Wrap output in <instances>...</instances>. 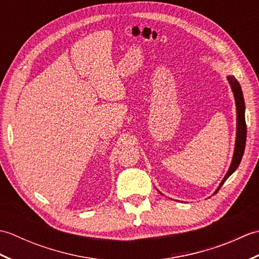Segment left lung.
Listing matches in <instances>:
<instances>
[{"mask_svg":"<svg viewBox=\"0 0 259 259\" xmlns=\"http://www.w3.org/2000/svg\"><path fill=\"white\" fill-rule=\"evenodd\" d=\"M228 83L232 88V91L234 93L235 98V103H236V114H237V125H236V140H235V149H234V156L232 159V162H230V166L227 174L225 175L224 179L222 183L219 184L218 188L213 194L221 189V187L224 185L225 181H226L230 176H232L236 169L238 168L239 163L241 161V158H243L244 151H245V145H246V135H247V128H246V121H245V101H244V96L243 91H241V87L239 82L236 80L234 75H227Z\"/></svg>","mask_w":259,"mask_h":259,"instance_id":"8db88e82","label":"left lung"}]
</instances>
